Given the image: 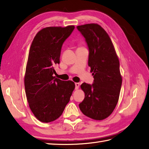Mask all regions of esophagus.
Wrapping results in <instances>:
<instances>
[{
  "instance_id": "34e87169",
  "label": "esophagus",
  "mask_w": 149,
  "mask_h": 149,
  "mask_svg": "<svg viewBox=\"0 0 149 149\" xmlns=\"http://www.w3.org/2000/svg\"><path fill=\"white\" fill-rule=\"evenodd\" d=\"M80 84L79 83H75V89H79V87Z\"/></svg>"
}]
</instances>
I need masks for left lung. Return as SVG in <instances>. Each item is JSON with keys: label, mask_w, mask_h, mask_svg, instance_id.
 Here are the masks:
<instances>
[{"label": "left lung", "mask_w": 149, "mask_h": 149, "mask_svg": "<svg viewBox=\"0 0 149 149\" xmlns=\"http://www.w3.org/2000/svg\"><path fill=\"white\" fill-rule=\"evenodd\" d=\"M89 48L88 65L94 76L92 84L81 85L85 94L79 104L83 113L102 120L113 111L119 99L122 84L120 61L109 34L98 24L78 26Z\"/></svg>", "instance_id": "8db88e82"}]
</instances>
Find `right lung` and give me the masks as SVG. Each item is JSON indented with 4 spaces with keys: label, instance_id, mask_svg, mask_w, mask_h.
I'll use <instances>...</instances> for the list:
<instances>
[{
    "label": "right lung",
    "instance_id": "obj_1",
    "mask_svg": "<svg viewBox=\"0 0 149 149\" xmlns=\"http://www.w3.org/2000/svg\"><path fill=\"white\" fill-rule=\"evenodd\" d=\"M74 29L47 27L36 34L30 47L24 76V88L31 110L43 123L61 115L75 88L71 81H61L53 74L60 63L61 49Z\"/></svg>",
    "mask_w": 149,
    "mask_h": 149
}]
</instances>
